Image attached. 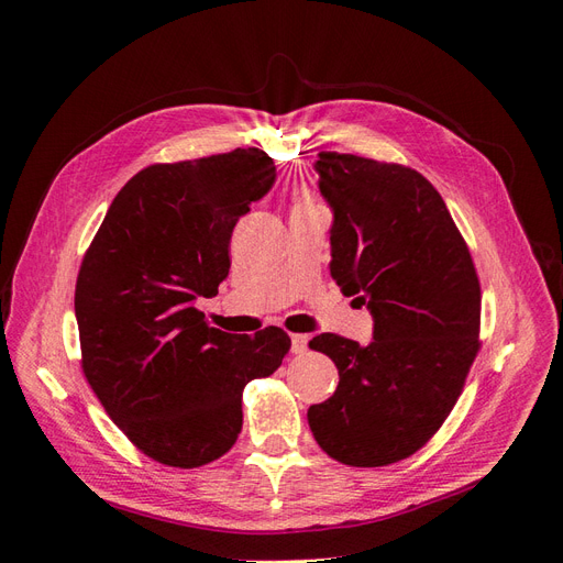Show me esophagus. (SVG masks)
I'll use <instances>...</instances> for the list:
<instances>
[{
  "label": "esophagus",
  "instance_id": "1",
  "mask_svg": "<svg viewBox=\"0 0 563 563\" xmlns=\"http://www.w3.org/2000/svg\"><path fill=\"white\" fill-rule=\"evenodd\" d=\"M308 343H310L308 335H302V333H294V335H291V350H294L296 354H302L305 350H308Z\"/></svg>",
  "mask_w": 563,
  "mask_h": 563
}]
</instances>
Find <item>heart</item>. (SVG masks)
Listing matches in <instances>:
<instances>
[{
    "mask_svg": "<svg viewBox=\"0 0 563 563\" xmlns=\"http://www.w3.org/2000/svg\"><path fill=\"white\" fill-rule=\"evenodd\" d=\"M305 201H308V199H302V201H300V203H305Z\"/></svg>",
    "mask_w": 563,
    "mask_h": 563,
    "instance_id": "1",
    "label": "heart"
}]
</instances>
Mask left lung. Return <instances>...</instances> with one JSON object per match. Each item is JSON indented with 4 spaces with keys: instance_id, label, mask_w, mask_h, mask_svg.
I'll list each match as a JSON object with an SVG mask.
<instances>
[{
    "instance_id": "left-lung-1",
    "label": "left lung",
    "mask_w": 563,
    "mask_h": 563,
    "mask_svg": "<svg viewBox=\"0 0 563 563\" xmlns=\"http://www.w3.org/2000/svg\"><path fill=\"white\" fill-rule=\"evenodd\" d=\"M314 172L333 211L331 277L366 305L373 340H310L340 380L308 422L338 463L383 467L428 444L463 391L479 352V279L444 199L413 168L319 152Z\"/></svg>"
}]
</instances>
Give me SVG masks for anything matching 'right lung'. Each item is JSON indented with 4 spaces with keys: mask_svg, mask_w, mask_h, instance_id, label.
<instances>
[{
    "mask_svg": "<svg viewBox=\"0 0 563 563\" xmlns=\"http://www.w3.org/2000/svg\"><path fill=\"white\" fill-rule=\"evenodd\" d=\"M263 150L236 147L135 174L84 255L75 314L81 368L108 416L162 465L192 470L232 449L242 391L282 366L291 338L213 329L195 308L230 272V236L275 185Z\"/></svg>",
    "mask_w": 563,
    "mask_h": 563,
    "instance_id": "1",
    "label": "right lung"
}]
</instances>
